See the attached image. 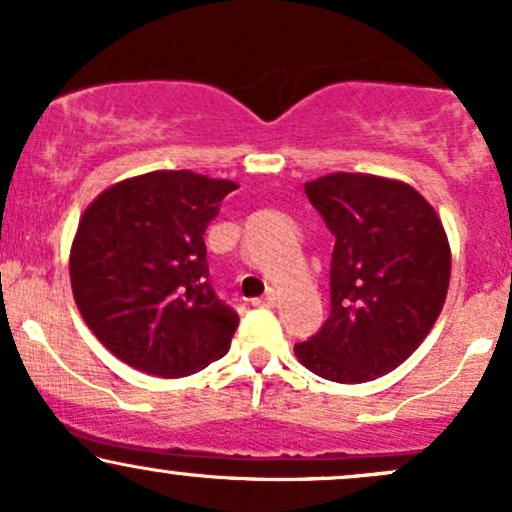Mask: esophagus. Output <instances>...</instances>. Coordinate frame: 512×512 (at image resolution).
Wrapping results in <instances>:
<instances>
[{
    "instance_id": "esophagus-1",
    "label": "esophagus",
    "mask_w": 512,
    "mask_h": 512,
    "mask_svg": "<svg viewBox=\"0 0 512 512\" xmlns=\"http://www.w3.org/2000/svg\"><path fill=\"white\" fill-rule=\"evenodd\" d=\"M276 301H279V296H276L274 291H267L262 298H257L255 305H262V308H272V305H276Z\"/></svg>"
}]
</instances>
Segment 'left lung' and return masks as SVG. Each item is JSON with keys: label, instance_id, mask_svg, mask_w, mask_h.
I'll list each match as a JSON object with an SVG mask.
<instances>
[{"label": "left lung", "instance_id": "8db88e82", "mask_svg": "<svg viewBox=\"0 0 512 512\" xmlns=\"http://www.w3.org/2000/svg\"><path fill=\"white\" fill-rule=\"evenodd\" d=\"M305 195L334 233L332 313L296 344L305 368L332 383H368L419 349L448 298L452 252L431 202L407 182L330 173Z\"/></svg>", "mask_w": 512, "mask_h": 512}]
</instances>
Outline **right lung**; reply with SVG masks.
Listing matches in <instances>:
<instances>
[{"label":"right lung","instance_id":"1","mask_svg":"<svg viewBox=\"0 0 512 512\" xmlns=\"http://www.w3.org/2000/svg\"><path fill=\"white\" fill-rule=\"evenodd\" d=\"M238 182L192 170L125 178L88 204L69 250L74 303L127 366L182 378L231 346L238 315L209 284L207 223Z\"/></svg>","mask_w":512,"mask_h":512}]
</instances>
